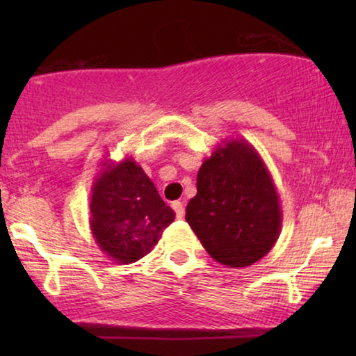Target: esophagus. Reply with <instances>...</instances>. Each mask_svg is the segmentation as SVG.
<instances>
[{
    "label": "esophagus",
    "mask_w": 356,
    "mask_h": 356,
    "mask_svg": "<svg viewBox=\"0 0 356 356\" xmlns=\"http://www.w3.org/2000/svg\"><path fill=\"white\" fill-rule=\"evenodd\" d=\"M172 207H173V211L177 212V217H178V218H183V217H184V204H183V202L175 201V202L172 204Z\"/></svg>",
    "instance_id": "1"
}]
</instances>
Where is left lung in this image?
Returning a JSON list of instances; mask_svg holds the SVG:
<instances>
[{
  "mask_svg": "<svg viewBox=\"0 0 356 356\" xmlns=\"http://www.w3.org/2000/svg\"><path fill=\"white\" fill-rule=\"evenodd\" d=\"M186 222L206 251L228 267L262 259L279 240L282 209L264 160L246 139H223L197 172Z\"/></svg>",
  "mask_w": 356,
  "mask_h": 356,
  "instance_id": "left-lung-1",
  "label": "left lung"
}]
</instances>
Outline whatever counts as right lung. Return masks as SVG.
Listing matches in <instances>:
<instances>
[{"instance_id":"add662e5","label":"right lung","mask_w":356,"mask_h":356,"mask_svg":"<svg viewBox=\"0 0 356 356\" xmlns=\"http://www.w3.org/2000/svg\"><path fill=\"white\" fill-rule=\"evenodd\" d=\"M89 213L97 246L118 264L149 254L163 228L175 220V212L133 157L102 160L92 184Z\"/></svg>"}]
</instances>
